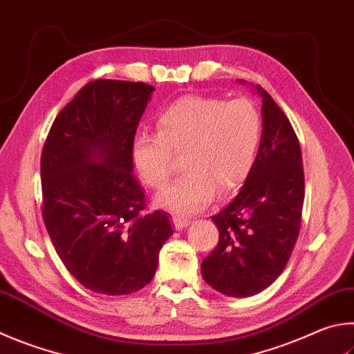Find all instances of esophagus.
I'll list each match as a JSON object with an SVG mask.
<instances>
[{"label": "esophagus", "instance_id": "1", "mask_svg": "<svg viewBox=\"0 0 354 354\" xmlns=\"http://www.w3.org/2000/svg\"><path fill=\"white\" fill-rule=\"evenodd\" d=\"M173 223H175L176 229H184L190 224V218H184V216H173Z\"/></svg>", "mask_w": 354, "mask_h": 354}]
</instances>
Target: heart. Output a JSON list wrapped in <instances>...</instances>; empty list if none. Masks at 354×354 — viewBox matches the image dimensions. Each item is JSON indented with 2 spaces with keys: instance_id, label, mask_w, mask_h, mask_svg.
<instances>
[{
  "instance_id": "heart-1",
  "label": "heart",
  "mask_w": 354,
  "mask_h": 354,
  "mask_svg": "<svg viewBox=\"0 0 354 354\" xmlns=\"http://www.w3.org/2000/svg\"><path fill=\"white\" fill-rule=\"evenodd\" d=\"M158 133H140L131 158L140 178L160 189L183 153L184 175L155 198L160 209L178 215L203 210L216 190L226 196L246 183L263 134L261 114L248 99L221 100L185 95L159 113Z\"/></svg>"
}]
</instances>
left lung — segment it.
<instances>
[{
  "mask_svg": "<svg viewBox=\"0 0 354 354\" xmlns=\"http://www.w3.org/2000/svg\"><path fill=\"white\" fill-rule=\"evenodd\" d=\"M254 88L263 104L260 149L239 195L212 216L220 240L201 263L205 283L229 297L259 294L281 274L297 241L305 199L291 122L265 89Z\"/></svg>",
  "mask_w": 354,
  "mask_h": 354,
  "instance_id": "obj_1",
  "label": "left lung"
}]
</instances>
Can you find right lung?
Returning a JSON list of instances; mask_svg holds the SVG:
<instances>
[{"mask_svg":"<svg viewBox=\"0 0 354 354\" xmlns=\"http://www.w3.org/2000/svg\"><path fill=\"white\" fill-rule=\"evenodd\" d=\"M155 88L94 80L57 115L41 153L43 220L63 265L106 295L136 292L155 277L173 235L165 212L144 215L131 147Z\"/></svg>","mask_w":354,"mask_h":354,"instance_id":"add662e5","label":"right lung"}]
</instances>
